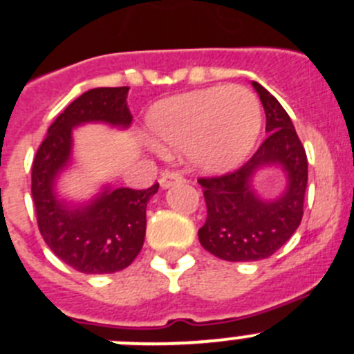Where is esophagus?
Wrapping results in <instances>:
<instances>
[{"instance_id":"1","label":"esophagus","mask_w":354,"mask_h":354,"mask_svg":"<svg viewBox=\"0 0 354 354\" xmlns=\"http://www.w3.org/2000/svg\"><path fill=\"white\" fill-rule=\"evenodd\" d=\"M181 181H183V176H181V174L174 173V171H166V173H162L158 183H160L162 188H169L173 187V185L181 183Z\"/></svg>"}]
</instances>
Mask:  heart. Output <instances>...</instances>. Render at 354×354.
<instances>
[{"label":"heart","mask_w":354,"mask_h":354,"mask_svg":"<svg viewBox=\"0 0 354 354\" xmlns=\"http://www.w3.org/2000/svg\"><path fill=\"white\" fill-rule=\"evenodd\" d=\"M262 125L260 102L241 85L207 87L160 101L148 113V132L160 151L187 150L196 169L220 174L250 155Z\"/></svg>","instance_id":"heart-1"}]
</instances>
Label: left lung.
Listing matches in <instances>:
<instances>
[{"instance_id": "1", "label": "left lung", "mask_w": 354, "mask_h": 354, "mask_svg": "<svg viewBox=\"0 0 354 354\" xmlns=\"http://www.w3.org/2000/svg\"><path fill=\"white\" fill-rule=\"evenodd\" d=\"M266 111L267 140L237 171L201 178L207 216L199 229L204 250L227 262H255L276 253L300 225L307 187V157L292 118L270 92L257 82ZM266 167H281L286 190L274 200H262L252 178Z\"/></svg>"}]
</instances>
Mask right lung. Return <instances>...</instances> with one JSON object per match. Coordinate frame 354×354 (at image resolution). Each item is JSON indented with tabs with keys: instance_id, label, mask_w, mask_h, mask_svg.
Returning <instances> with one entry per match:
<instances>
[{
	"instance_id": "1",
	"label": "right lung",
	"mask_w": 354,
	"mask_h": 354,
	"mask_svg": "<svg viewBox=\"0 0 354 354\" xmlns=\"http://www.w3.org/2000/svg\"><path fill=\"white\" fill-rule=\"evenodd\" d=\"M129 87L92 88L77 97L48 127L32 162L31 192L38 229L52 252L84 274H111L136 259L147 232V204L158 185L147 190L104 185L87 203H68L57 181L73 162V129L106 124L127 129Z\"/></svg>"
}]
</instances>
